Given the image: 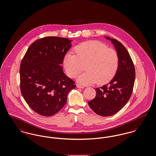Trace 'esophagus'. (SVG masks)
Returning a JSON list of instances; mask_svg holds the SVG:
<instances>
[{"mask_svg":"<svg viewBox=\"0 0 156 156\" xmlns=\"http://www.w3.org/2000/svg\"><path fill=\"white\" fill-rule=\"evenodd\" d=\"M76 87H77V88H84V87H83V86L81 85H80V84H78V83H77V84H76Z\"/></svg>","mask_w":156,"mask_h":156,"instance_id":"34e87169","label":"esophagus"}]
</instances>
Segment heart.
<instances>
[{"instance_id": "1", "label": "heart", "mask_w": 156, "mask_h": 156, "mask_svg": "<svg viewBox=\"0 0 156 156\" xmlns=\"http://www.w3.org/2000/svg\"><path fill=\"white\" fill-rule=\"evenodd\" d=\"M75 54H66L63 64L67 75L74 78L83 69L77 81L88 85L97 82L104 85L111 81L118 69L119 55L117 52L98 41H89L77 45Z\"/></svg>"}]
</instances>
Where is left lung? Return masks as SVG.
Returning a JSON list of instances; mask_svg holds the SVG:
<instances>
[{
  "instance_id": "obj_1",
  "label": "left lung",
  "mask_w": 156,
  "mask_h": 156,
  "mask_svg": "<svg viewBox=\"0 0 156 156\" xmlns=\"http://www.w3.org/2000/svg\"><path fill=\"white\" fill-rule=\"evenodd\" d=\"M111 41L119 55L117 73L108 83L95 89V98L88 102L90 109L97 115L109 116L120 111L132 95L135 80L133 61L125 46L115 38Z\"/></svg>"
}]
</instances>
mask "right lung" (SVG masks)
Segmentation results:
<instances>
[{
	"label": "right lung",
	"mask_w": 156,
	"mask_h": 156,
	"mask_svg": "<svg viewBox=\"0 0 156 156\" xmlns=\"http://www.w3.org/2000/svg\"><path fill=\"white\" fill-rule=\"evenodd\" d=\"M72 40L47 37L33 43L20 67V90L31 109L44 116H51L67 103V95L76 87L61 66L71 47Z\"/></svg>",
	"instance_id": "1"
}]
</instances>
